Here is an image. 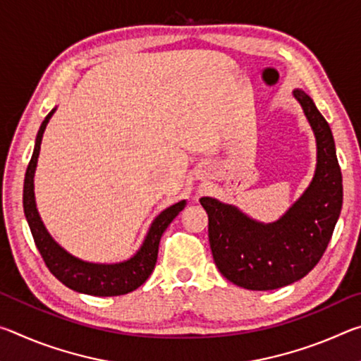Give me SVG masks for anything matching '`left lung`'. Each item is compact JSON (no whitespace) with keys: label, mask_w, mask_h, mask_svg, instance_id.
Returning <instances> with one entry per match:
<instances>
[{"label":"left lung","mask_w":361,"mask_h":361,"mask_svg":"<svg viewBox=\"0 0 361 361\" xmlns=\"http://www.w3.org/2000/svg\"><path fill=\"white\" fill-rule=\"evenodd\" d=\"M312 127L317 167L309 188L274 223L248 218L234 205L202 197L218 271L237 286L282 288L312 271L325 253L342 207V175L326 119L304 90H293Z\"/></svg>","instance_id":"obj_1"}]
</instances>
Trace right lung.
I'll use <instances>...</instances> for the list:
<instances>
[{
  "label": "right lung",
  "mask_w": 361,
  "mask_h": 361,
  "mask_svg": "<svg viewBox=\"0 0 361 361\" xmlns=\"http://www.w3.org/2000/svg\"><path fill=\"white\" fill-rule=\"evenodd\" d=\"M56 108L46 116L36 135V143L33 149L32 161H30L23 183V212L32 231L36 248L44 259L52 276L59 279L65 286L78 293L92 296H119L127 295L137 290L140 285L146 282L156 266L159 242L167 226L173 221V218L185 209L186 200L173 204L164 212L159 213L151 223V228L146 234L142 247L132 256L130 259L114 262V264H100V262H87L70 255L59 243L52 239L46 226L42 224L41 216L35 202V170L38 164V156L41 149L42 133L46 130L49 119L52 118Z\"/></svg>",
  "instance_id": "obj_1"
}]
</instances>
